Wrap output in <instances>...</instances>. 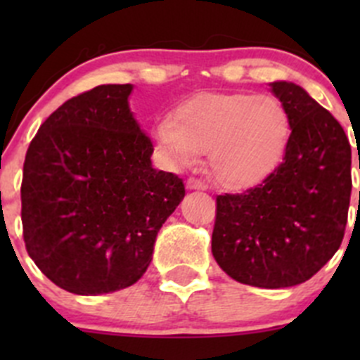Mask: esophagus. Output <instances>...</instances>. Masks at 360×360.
Wrapping results in <instances>:
<instances>
[{"label": "esophagus", "mask_w": 360, "mask_h": 360, "mask_svg": "<svg viewBox=\"0 0 360 360\" xmlns=\"http://www.w3.org/2000/svg\"><path fill=\"white\" fill-rule=\"evenodd\" d=\"M186 188L188 190H205V183H202L200 179H195V177H190L186 181Z\"/></svg>", "instance_id": "obj_1"}]
</instances>
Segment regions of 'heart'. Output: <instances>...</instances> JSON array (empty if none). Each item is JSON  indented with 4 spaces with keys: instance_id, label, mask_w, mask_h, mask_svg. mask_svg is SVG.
I'll use <instances>...</instances> for the list:
<instances>
[{
    "instance_id": "1",
    "label": "heart",
    "mask_w": 360,
    "mask_h": 360,
    "mask_svg": "<svg viewBox=\"0 0 360 360\" xmlns=\"http://www.w3.org/2000/svg\"><path fill=\"white\" fill-rule=\"evenodd\" d=\"M291 132V116L277 97L202 92L181 103L174 118H160L153 137L160 157L172 169L193 165L207 153L216 183L248 190L281 165Z\"/></svg>"
}]
</instances>
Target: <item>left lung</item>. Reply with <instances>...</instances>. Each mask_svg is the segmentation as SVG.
Wrapping results in <instances>:
<instances>
[{
  "mask_svg": "<svg viewBox=\"0 0 360 360\" xmlns=\"http://www.w3.org/2000/svg\"><path fill=\"white\" fill-rule=\"evenodd\" d=\"M270 86L291 116L288 151L256 188L216 198L212 256L240 284L281 289L314 277L340 249L352 148L343 127L307 90L292 82Z\"/></svg>",
  "mask_w": 360,
  "mask_h": 360,
  "instance_id": "left-lung-1",
  "label": "left lung"
}]
</instances>
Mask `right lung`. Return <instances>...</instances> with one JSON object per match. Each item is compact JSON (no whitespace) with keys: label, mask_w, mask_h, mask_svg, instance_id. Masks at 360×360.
<instances>
[{"label":"right lung","mask_w":360,"mask_h":360,"mask_svg":"<svg viewBox=\"0 0 360 360\" xmlns=\"http://www.w3.org/2000/svg\"><path fill=\"white\" fill-rule=\"evenodd\" d=\"M132 89L99 85L66 101L25 153V249L53 284L79 296L136 284L184 198L183 181L151 165L153 144L129 106Z\"/></svg>","instance_id":"right-lung-1"}]
</instances>
